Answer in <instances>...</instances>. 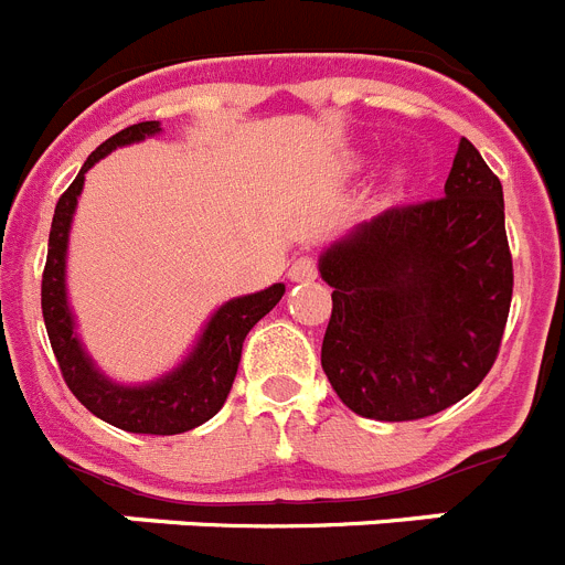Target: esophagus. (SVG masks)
<instances>
[{
  "instance_id": "obj_1",
  "label": "esophagus",
  "mask_w": 565,
  "mask_h": 565,
  "mask_svg": "<svg viewBox=\"0 0 565 565\" xmlns=\"http://www.w3.org/2000/svg\"><path fill=\"white\" fill-rule=\"evenodd\" d=\"M288 277H291L294 282H311V279H317V263H313V257L294 259L291 268H288Z\"/></svg>"
}]
</instances>
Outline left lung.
I'll return each instance as SVG.
<instances>
[{
    "mask_svg": "<svg viewBox=\"0 0 565 565\" xmlns=\"http://www.w3.org/2000/svg\"><path fill=\"white\" fill-rule=\"evenodd\" d=\"M333 288L322 371L353 413L447 411L495 364L512 302L503 189L461 138L444 198L396 206L319 254Z\"/></svg>",
    "mask_w": 565,
    "mask_h": 565,
    "instance_id": "1",
    "label": "left lung"
}]
</instances>
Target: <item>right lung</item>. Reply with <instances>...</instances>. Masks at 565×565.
I'll return each instance as SVG.
<instances>
[{
    "label": "right lung",
    "mask_w": 565,
    "mask_h": 565,
    "mask_svg": "<svg viewBox=\"0 0 565 565\" xmlns=\"http://www.w3.org/2000/svg\"><path fill=\"white\" fill-rule=\"evenodd\" d=\"M158 132H161L158 121L132 124V127L115 132L89 154L82 172L76 174V181L70 183L67 192L58 198L53 226H50L47 266H44L42 277V313L64 382L93 416L127 433L178 436V433L201 427L221 411L232 391L234 376H237L239 353H243L248 331L282 299L286 286L274 282L257 294L223 302L209 317L186 359L152 382L124 384L98 371V364L84 351L82 339H78L76 317H73L67 299L70 226H73V214H76L78 198H82L84 174L102 158H107L113 149L129 147V143L152 138Z\"/></svg>",
    "instance_id": "add662e5"
}]
</instances>
